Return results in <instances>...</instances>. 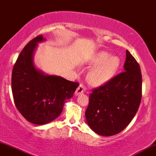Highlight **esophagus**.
Segmentation results:
<instances>
[{
  "label": "esophagus",
  "instance_id": "1",
  "mask_svg": "<svg viewBox=\"0 0 156 156\" xmlns=\"http://www.w3.org/2000/svg\"><path fill=\"white\" fill-rule=\"evenodd\" d=\"M86 91V87H84L83 84H80L79 87L77 88V89L76 90V92H75V94L76 95H78V94H82Z\"/></svg>",
  "mask_w": 156,
  "mask_h": 156
}]
</instances>
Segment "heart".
<instances>
[{
  "label": "heart",
  "instance_id": "heart-1",
  "mask_svg": "<svg viewBox=\"0 0 156 156\" xmlns=\"http://www.w3.org/2000/svg\"><path fill=\"white\" fill-rule=\"evenodd\" d=\"M94 67L87 75V80L92 86L101 87L114 78L120 66V59L105 51L95 53L90 61Z\"/></svg>",
  "mask_w": 156,
  "mask_h": 156
}]
</instances>
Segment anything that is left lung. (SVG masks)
<instances>
[{"label":"left lung","instance_id":"8db88e82","mask_svg":"<svg viewBox=\"0 0 156 156\" xmlns=\"http://www.w3.org/2000/svg\"><path fill=\"white\" fill-rule=\"evenodd\" d=\"M125 72L92 91L85 112L90 128L103 136L119 133L135 117L141 99V73L134 57L126 51Z\"/></svg>","mask_w":156,"mask_h":156}]
</instances>
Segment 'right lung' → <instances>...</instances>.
<instances>
[{
	"mask_svg": "<svg viewBox=\"0 0 156 156\" xmlns=\"http://www.w3.org/2000/svg\"><path fill=\"white\" fill-rule=\"evenodd\" d=\"M46 41L39 35L25 46L13 67L12 90L16 107L23 117L35 125L56 119L66 100L73 96L79 83L37 69L34 55L38 44Z\"/></svg>",
	"mask_w": 156,
	"mask_h": 156,
	"instance_id": "obj_1",
	"label": "right lung"
}]
</instances>
